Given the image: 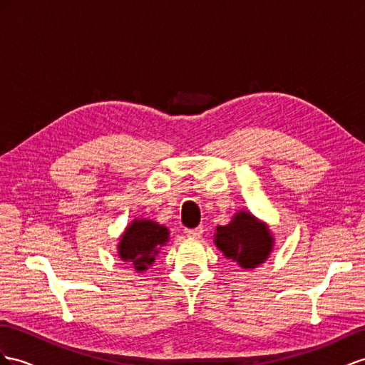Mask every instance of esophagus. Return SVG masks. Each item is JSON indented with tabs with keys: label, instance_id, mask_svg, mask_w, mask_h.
<instances>
[{
	"label": "esophagus",
	"instance_id": "esophagus-1",
	"mask_svg": "<svg viewBox=\"0 0 365 365\" xmlns=\"http://www.w3.org/2000/svg\"><path fill=\"white\" fill-rule=\"evenodd\" d=\"M202 232H203L202 227H199V228H186V230H185V235L188 236V237H192V239L200 237Z\"/></svg>",
	"mask_w": 365,
	"mask_h": 365
}]
</instances>
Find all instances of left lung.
Here are the masks:
<instances>
[{
	"label": "left lung",
	"instance_id": "left-lung-1",
	"mask_svg": "<svg viewBox=\"0 0 365 365\" xmlns=\"http://www.w3.org/2000/svg\"><path fill=\"white\" fill-rule=\"evenodd\" d=\"M214 244L227 259L250 269L265 262L274 239L264 222H259L248 211H239L228 225L216 228Z\"/></svg>",
	"mask_w": 365,
	"mask_h": 365
}]
</instances>
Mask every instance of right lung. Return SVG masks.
<instances>
[{
	"mask_svg": "<svg viewBox=\"0 0 365 365\" xmlns=\"http://www.w3.org/2000/svg\"><path fill=\"white\" fill-rule=\"evenodd\" d=\"M170 239L166 227L154 220L134 219L120 237L118 256L125 262H130L137 272H145L151 265L158 251Z\"/></svg>",
	"mask_w": 365,
	"mask_h": 365,
	"instance_id": "add662e5",
	"label": "right lung"
}]
</instances>
